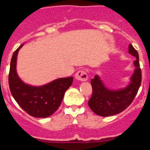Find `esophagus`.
Masks as SVG:
<instances>
[{"instance_id":"1","label":"esophagus","mask_w":150,"mask_h":150,"mask_svg":"<svg viewBox=\"0 0 150 150\" xmlns=\"http://www.w3.org/2000/svg\"><path fill=\"white\" fill-rule=\"evenodd\" d=\"M75 78L80 81H86L88 79V74L86 71L83 69L78 71L77 73L75 74Z\"/></svg>"}]
</instances>
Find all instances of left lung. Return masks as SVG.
Returning <instances> with one entry per match:
<instances>
[{
    "label": "left lung",
    "instance_id": "left-lung-1",
    "mask_svg": "<svg viewBox=\"0 0 150 150\" xmlns=\"http://www.w3.org/2000/svg\"><path fill=\"white\" fill-rule=\"evenodd\" d=\"M128 51L137 59L134 62L136 69L131 77V83L125 88L118 91L108 90L97 75L91 80L92 95L88 104L92 111L98 115L107 117L121 112L132 103L138 92L142 83L139 54L131 44H129Z\"/></svg>",
    "mask_w": 150,
    "mask_h": 150
}]
</instances>
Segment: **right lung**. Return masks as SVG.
<instances>
[{"mask_svg": "<svg viewBox=\"0 0 150 150\" xmlns=\"http://www.w3.org/2000/svg\"><path fill=\"white\" fill-rule=\"evenodd\" d=\"M22 46L23 44L13 52L11 60L8 74L11 93L18 104L30 115L35 117H49L58 110L64 93L72 84L73 78H59L40 87L25 84L16 71V57Z\"/></svg>", "mask_w": 150, "mask_h": 150, "instance_id": "add662e5", "label": "right lung"}]
</instances>
